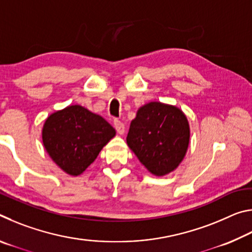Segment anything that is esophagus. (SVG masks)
Segmentation results:
<instances>
[{"instance_id": "1", "label": "esophagus", "mask_w": 252, "mask_h": 252, "mask_svg": "<svg viewBox=\"0 0 252 252\" xmlns=\"http://www.w3.org/2000/svg\"><path fill=\"white\" fill-rule=\"evenodd\" d=\"M113 125H114V127H116V130L119 132V133H120V134L125 133V125H123V123L120 120H118V119H114Z\"/></svg>"}]
</instances>
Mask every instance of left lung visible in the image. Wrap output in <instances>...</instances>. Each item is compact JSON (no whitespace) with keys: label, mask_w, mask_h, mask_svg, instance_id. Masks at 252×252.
Returning <instances> with one entry per match:
<instances>
[{"label":"left lung","mask_w":252,"mask_h":252,"mask_svg":"<svg viewBox=\"0 0 252 252\" xmlns=\"http://www.w3.org/2000/svg\"><path fill=\"white\" fill-rule=\"evenodd\" d=\"M189 139V123L180 109L161 102H150L136 112L126 143L149 171L162 177L180 164Z\"/></svg>","instance_id":"obj_1"}]
</instances>
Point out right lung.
<instances>
[{
    "label": "right lung",
    "instance_id": "1",
    "mask_svg": "<svg viewBox=\"0 0 252 252\" xmlns=\"http://www.w3.org/2000/svg\"><path fill=\"white\" fill-rule=\"evenodd\" d=\"M114 135L116 130L108 121L81 105L52 113L42 130L46 152L71 176L82 173Z\"/></svg>",
    "mask_w": 252,
    "mask_h": 252
}]
</instances>
